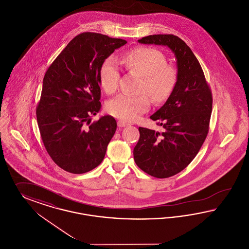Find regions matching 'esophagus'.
Instances as JSON below:
<instances>
[{
  "instance_id": "34e87169",
  "label": "esophagus",
  "mask_w": 249,
  "mask_h": 249,
  "mask_svg": "<svg viewBox=\"0 0 249 249\" xmlns=\"http://www.w3.org/2000/svg\"><path fill=\"white\" fill-rule=\"evenodd\" d=\"M129 123H127V122H124V121H122V120H119L118 121V126L120 127V128H122V127H126V126H129Z\"/></svg>"
}]
</instances>
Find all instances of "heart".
Returning a JSON list of instances; mask_svg holds the SVG:
<instances>
[{"instance_id":"obj_1","label":"heart","mask_w":249,"mask_h":249,"mask_svg":"<svg viewBox=\"0 0 249 249\" xmlns=\"http://www.w3.org/2000/svg\"><path fill=\"white\" fill-rule=\"evenodd\" d=\"M122 61L130 71L143 77L140 86V95L120 94L110 100L107 111L122 121H134L149 109L151 100L162 103L169 98L176 87L178 71L168 64L165 54L158 49L138 47L127 52ZM120 69L114 58L104 61L99 71L100 84L107 93H114L120 84Z\"/></svg>"}]
</instances>
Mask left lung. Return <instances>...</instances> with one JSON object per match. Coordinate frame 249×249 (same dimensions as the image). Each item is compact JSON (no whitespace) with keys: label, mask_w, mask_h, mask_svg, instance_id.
<instances>
[{"label":"left lung","mask_w":249,"mask_h":249,"mask_svg":"<svg viewBox=\"0 0 249 249\" xmlns=\"http://www.w3.org/2000/svg\"><path fill=\"white\" fill-rule=\"evenodd\" d=\"M138 41L168 46L177 59L176 87L164 106L150 117L163 131L140 127V139L133 149L140 169L156 178H169L189 165L207 138L212 93L198 60L180 38L158 34Z\"/></svg>","instance_id":"1"}]
</instances>
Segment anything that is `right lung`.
<instances>
[{"instance_id": "1", "label": "right lung", "mask_w": 249, "mask_h": 249, "mask_svg": "<svg viewBox=\"0 0 249 249\" xmlns=\"http://www.w3.org/2000/svg\"><path fill=\"white\" fill-rule=\"evenodd\" d=\"M126 43L100 33H80L44 75L36 108L40 136L51 159L68 172H88L105 158L117 122L104 116L89 124L90 116L101 108L100 68Z\"/></svg>"}]
</instances>
